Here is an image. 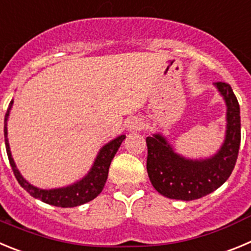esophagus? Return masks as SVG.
Masks as SVG:
<instances>
[{
  "label": "esophagus",
  "mask_w": 251,
  "mask_h": 251,
  "mask_svg": "<svg viewBox=\"0 0 251 251\" xmlns=\"http://www.w3.org/2000/svg\"><path fill=\"white\" fill-rule=\"evenodd\" d=\"M144 127H145V124H144V121L140 120V119H137V117L131 119V120L127 123V130L131 131V132H135V131H141Z\"/></svg>",
  "instance_id": "1"
}]
</instances>
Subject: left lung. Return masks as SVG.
Instances as JSON below:
<instances>
[{"label":"left lung","instance_id":"obj_1","mask_svg":"<svg viewBox=\"0 0 251 251\" xmlns=\"http://www.w3.org/2000/svg\"><path fill=\"white\" fill-rule=\"evenodd\" d=\"M226 103V135L220 150L209 159L191 160L176 153L162 135L146 137L149 177L157 193L169 199L190 201L213 193L235 168L240 148V107L231 86L215 82Z\"/></svg>","mask_w":251,"mask_h":251}]
</instances>
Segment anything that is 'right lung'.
I'll return each instance as SVG.
<instances>
[{"mask_svg": "<svg viewBox=\"0 0 251 251\" xmlns=\"http://www.w3.org/2000/svg\"><path fill=\"white\" fill-rule=\"evenodd\" d=\"M13 100L10 102L7 112L4 115V144H6V151H7L8 161H10L11 168H12L13 174H15L16 179L19 181V184L24 187L27 193L33 196L35 199H38L41 201L46 202V204L53 205V206L58 207H74L82 205L85 202H89L94 200L99 194L102 191L105 182L107 180V175H109V168L111 164V160L114 159L115 153L117 152L119 148H120L121 142L125 140V135L116 137L109 144H106L99 152L98 157L95 160L94 165H92L91 170L89 171L83 179L80 181L75 182V184L69 185L66 187H60V189H51V190H44V189H38V187L33 186L30 182L22 177L20 171L16 168V164L12 159L10 151V145H8L7 139V120L8 115H10L11 107H12Z\"/></svg>", "mask_w": 251, "mask_h": 251, "instance_id": "obj_1", "label": "right lung"}]
</instances>
